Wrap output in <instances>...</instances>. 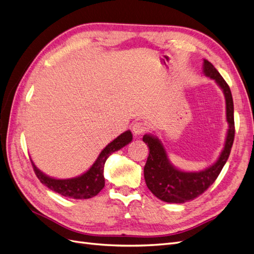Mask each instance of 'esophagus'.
I'll list each match as a JSON object with an SVG mask.
<instances>
[{
  "label": "esophagus",
  "mask_w": 254,
  "mask_h": 254,
  "mask_svg": "<svg viewBox=\"0 0 254 254\" xmlns=\"http://www.w3.org/2000/svg\"><path fill=\"white\" fill-rule=\"evenodd\" d=\"M132 131L135 135L142 134V133L147 131V126H146L144 122H135L132 125Z\"/></svg>",
  "instance_id": "esophagus-1"
}]
</instances>
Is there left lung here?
Masks as SVG:
<instances>
[{
	"label": "left lung",
	"mask_w": 254,
	"mask_h": 254,
	"mask_svg": "<svg viewBox=\"0 0 254 254\" xmlns=\"http://www.w3.org/2000/svg\"><path fill=\"white\" fill-rule=\"evenodd\" d=\"M203 72L206 76L216 81L225 93L227 121L229 123L225 148L217 162L209 168L199 173H186L177 170L170 163L163 145L157 137L145 134L143 141L149 147V155L144 166L146 186L153 195L165 202L183 203L193 200L204 193L217 179L231 152L235 134L234 107L231 90L219 72L207 60H204Z\"/></svg>",
	"instance_id": "1"
}]
</instances>
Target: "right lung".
<instances>
[{
  "instance_id": "obj_1",
  "label": "right lung",
  "mask_w": 254,
  "mask_h": 254,
  "mask_svg": "<svg viewBox=\"0 0 254 254\" xmlns=\"http://www.w3.org/2000/svg\"><path fill=\"white\" fill-rule=\"evenodd\" d=\"M132 141V134L129 131H125L113 140L99 153L98 158L91 166L90 170L83 175L73 179H54L51 177L41 173L32 160V165L34 172L38 179L42 184L48 187L50 190L64 197L73 199H88L96 196L102 189L105 187L104 178V165L106 160L112 152L124 147L125 145Z\"/></svg>"
}]
</instances>
